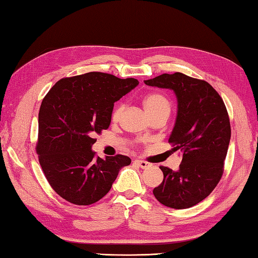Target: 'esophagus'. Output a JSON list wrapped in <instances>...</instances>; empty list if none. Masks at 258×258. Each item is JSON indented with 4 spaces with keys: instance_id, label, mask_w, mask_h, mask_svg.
Returning <instances> with one entry per match:
<instances>
[{
    "instance_id": "34e87169",
    "label": "esophagus",
    "mask_w": 258,
    "mask_h": 258,
    "mask_svg": "<svg viewBox=\"0 0 258 258\" xmlns=\"http://www.w3.org/2000/svg\"><path fill=\"white\" fill-rule=\"evenodd\" d=\"M134 163H135L136 165H139V166L141 167V168H143V169H145V168H148V167H151V164L147 163V161H145V160L135 159Z\"/></svg>"
}]
</instances>
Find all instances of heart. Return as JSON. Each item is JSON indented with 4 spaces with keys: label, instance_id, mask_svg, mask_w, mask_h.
<instances>
[{
    "label": "heart",
    "instance_id": "1",
    "mask_svg": "<svg viewBox=\"0 0 258 258\" xmlns=\"http://www.w3.org/2000/svg\"><path fill=\"white\" fill-rule=\"evenodd\" d=\"M144 107H145V111L149 116H153L155 114H158V113H167L169 115L170 113V102L168 98L165 97L164 94L161 93H151L147 94L145 99L143 101ZM125 110V105L123 103L117 104L114 110L112 112V121L117 122L119 118L122 117L123 113Z\"/></svg>",
    "mask_w": 258,
    "mask_h": 258
}]
</instances>
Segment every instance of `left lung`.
I'll return each mask as SVG.
<instances>
[{
	"instance_id": "8db88e82",
	"label": "left lung",
	"mask_w": 258,
	"mask_h": 258,
	"mask_svg": "<svg viewBox=\"0 0 258 258\" xmlns=\"http://www.w3.org/2000/svg\"><path fill=\"white\" fill-rule=\"evenodd\" d=\"M144 82L175 92L178 111L168 141L172 152L182 154L178 170L159 167L164 180L153 194L166 207H194L212 192L222 177L231 140L224 102L207 81L181 73L164 74Z\"/></svg>"
}]
</instances>
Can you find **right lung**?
<instances>
[{
    "instance_id": "1",
    "label": "right lung",
    "mask_w": 258,
    "mask_h": 258,
    "mask_svg": "<svg viewBox=\"0 0 258 258\" xmlns=\"http://www.w3.org/2000/svg\"><path fill=\"white\" fill-rule=\"evenodd\" d=\"M139 85L134 78L103 73L63 78L41 102L36 152L48 182L74 205L89 206L109 192L122 167L124 155L95 157V134L109 128L114 102Z\"/></svg>"
}]
</instances>
